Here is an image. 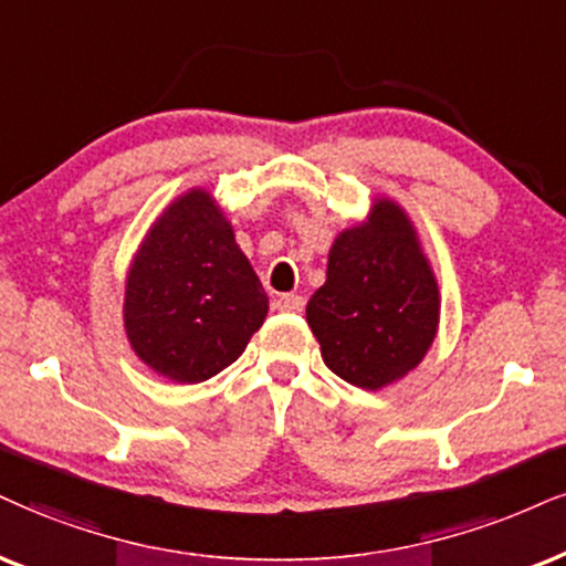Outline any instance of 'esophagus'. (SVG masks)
Returning <instances> with one entry per match:
<instances>
[{
	"label": "esophagus",
	"instance_id": "34e87169",
	"mask_svg": "<svg viewBox=\"0 0 566 566\" xmlns=\"http://www.w3.org/2000/svg\"><path fill=\"white\" fill-rule=\"evenodd\" d=\"M275 310H281V312H302L304 310V298L298 296V294H283V296H277V302H275Z\"/></svg>",
	"mask_w": 566,
	"mask_h": 566
}]
</instances>
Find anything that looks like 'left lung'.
Wrapping results in <instances>:
<instances>
[{
	"instance_id": "left-lung-1",
	"label": "left lung",
	"mask_w": 566,
	"mask_h": 566,
	"mask_svg": "<svg viewBox=\"0 0 566 566\" xmlns=\"http://www.w3.org/2000/svg\"><path fill=\"white\" fill-rule=\"evenodd\" d=\"M306 323L325 365L357 388H382L420 365L436 338L438 285L394 201L338 235Z\"/></svg>"
}]
</instances>
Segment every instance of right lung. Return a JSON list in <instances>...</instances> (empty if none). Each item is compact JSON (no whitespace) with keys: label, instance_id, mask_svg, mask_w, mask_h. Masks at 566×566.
<instances>
[{"label":"right lung","instance_id":"add662e5","mask_svg":"<svg viewBox=\"0 0 566 566\" xmlns=\"http://www.w3.org/2000/svg\"><path fill=\"white\" fill-rule=\"evenodd\" d=\"M268 315V294L209 193L178 199L138 249L125 331L151 369L201 382L233 365Z\"/></svg>","mask_w":566,"mask_h":566}]
</instances>
